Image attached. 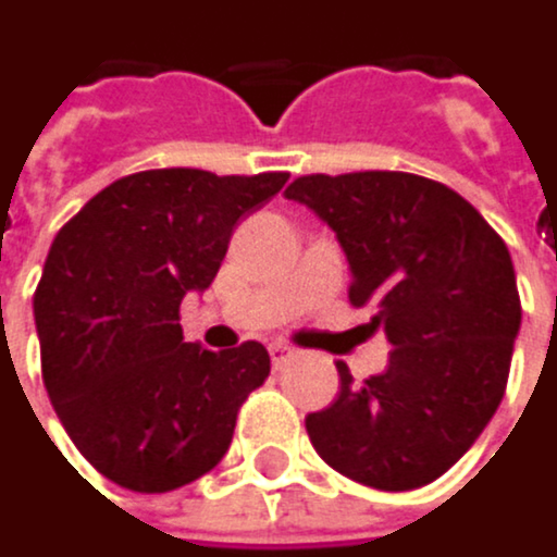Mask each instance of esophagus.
<instances>
[{
  "instance_id": "obj_1",
  "label": "esophagus",
  "mask_w": 557,
  "mask_h": 557,
  "mask_svg": "<svg viewBox=\"0 0 557 557\" xmlns=\"http://www.w3.org/2000/svg\"><path fill=\"white\" fill-rule=\"evenodd\" d=\"M294 356H297V352H294L287 343H270V362H273V369H284Z\"/></svg>"
}]
</instances>
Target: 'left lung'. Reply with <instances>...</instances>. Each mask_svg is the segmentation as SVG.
<instances>
[{"label":"left lung","instance_id":"obj_1","mask_svg":"<svg viewBox=\"0 0 557 557\" xmlns=\"http://www.w3.org/2000/svg\"><path fill=\"white\" fill-rule=\"evenodd\" d=\"M336 231L352 307L392 343L382 375L352 382L307 418L343 476L401 493L434 483L496 414L522 307L509 247L454 188L411 172L300 175L287 188Z\"/></svg>","mask_w":557,"mask_h":557}]
</instances>
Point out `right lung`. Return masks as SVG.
I'll return each instance as SVG.
<instances>
[{
    "mask_svg": "<svg viewBox=\"0 0 557 557\" xmlns=\"http://www.w3.org/2000/svg\"><path fill=\"white\" fill-rule=\"evenodd\" d=\"M284 182L149 169L97 191L58 231L35 294L45 388L77 450L116 486L169 493L227 454L270 356L260 343H185L178 307L211 287L234 224Z\"/></svg>",
    "mask_w": 557,
    "mask_h": 557,
    "instance_id": "right-lung-1",
    "label": "right lung"
}]
</instances>
